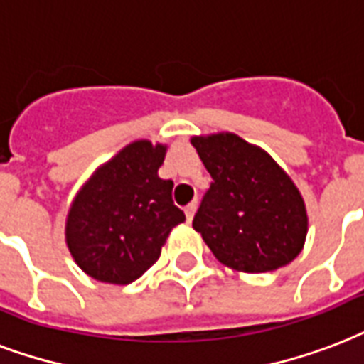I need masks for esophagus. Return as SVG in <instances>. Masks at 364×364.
<instances>
[{
	"mask_svg": "<svg viewBox=\"0 0 364 364\" xmlns=\"http://www.w3.org/2000/svg\"><path fill=\"white\" fill-rule=\"evenodd\" d=\"M196 210H197V201H191L190 205H188V207L184 208V213H186V220H188V222L193 220V214H196Z\"/></svg>",
	"mask_w": 364,
	"mask_h": 364,
	"instance_id": "34e87169",
	"label": "esophagus"
}]
</instances>
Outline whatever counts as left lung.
Instances as JSON below:
<instances>
[{
  "label": "left lung",
  "mask_w": 364,
  "mask_h": 364,
  "mask_svg": "<svg viewBox=\"0 0 364 364\" xmlns=\"http://www.w3.org/2000/svg\"><path fill=\"white\" fill-rule=\"evenodd\" d=\"M191 144L213 184L193 230L224 266L273 272L294 260L308 235L302 193L262 148L233 132L193 136Z\"/></svg>",
  "instance_id": "8db88e82"
}]
</instances>
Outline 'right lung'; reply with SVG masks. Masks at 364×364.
<instances>
[{
  "label": "right lung",
  "mask_w": 364,
  "mask_h": 364,
  "mask_svg": "<svg viewBox=\"0 0 364 364\" xmlns=\"http://www.w3.org/2000/svg\"><path fill=\"white\" fill-rule=\"evenodd\" d=\"M167 146L136 140L104 163L77 191L66 218V245L92 279L129 284L161 255L186 220L173 203V180L159 178Z\"/></svg>",
  "instance_id": "1"
}]
</instances>
